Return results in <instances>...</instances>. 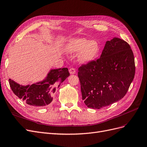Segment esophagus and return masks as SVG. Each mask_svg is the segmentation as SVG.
I'll return each mask as SVG.
<instances>
[{"instance_id":"esophagus-1","label":"esophagus","mask_w":147,"mask_h":147,"mask_svg":"<svg viewBox=\"0 0 147 147\" xmlns=\"http://www.w3.org/2000/svg\"><path fill=\"white\" fill-rule=\"evenodd\" d=\"M69 72L71 74H74L76 73V69L74 68H71L69 69Z\"/></svg>"}]
</instances>
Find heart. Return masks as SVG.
<instances>
[{
	"label": "heart",
	"instance_id": "heart-1",
	"mask_svg": "<svg viewBox=\"0 0 147 147\" xmlns=\"http://www.w3.org/2000/svg\"><path fill=\"white\" fill-rule=\"evenodd\" d=\"M65 50L69 53H77L79 61L87 63L98 55L100 51V44L96 40H88L84 38H78L69 40L65 47Z\"/></svg>",
	"mask_w": 147,
	"mask_h": 147
}]
</instances>
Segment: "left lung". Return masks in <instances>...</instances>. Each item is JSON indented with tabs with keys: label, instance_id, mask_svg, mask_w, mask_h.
<instances>
[{
	"label": "left lung",
	"instance_id": "obj_1",
	"mask_svg": "<svg viewBox=\"0 0 147 147\" xmlns=\"http://www.w3.org/2000/svg\"><path fill=\"white\" fill-rule=\"evenodd\" d=\"M82 100L100 109L122 99L135 74L134 54L128 43L114 37L107 41L100 58L78 69Z\"/></svg>",
	"mask_w": 147,
	"mask_h": 147
}]
</instances>
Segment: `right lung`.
Segmentation results:
<instances>
[{"mask_svg": "<svg viewBox=\"0 0 147 147\" xmlns=\"http://www.w3.org/2000/svg\"><path fill=\"white\" fill-rule=\"evenodd\" d=\"M69 76L67 68L51 69L47 78L41 82L26 86L9 79L10 87L15 95L29 105L43 108L50 105L56 89Z\"/></svg>", "mask_w": 147, "mask_h": 147, "instance_id": "obj_1", "label": "right lung"}]
</instances>
